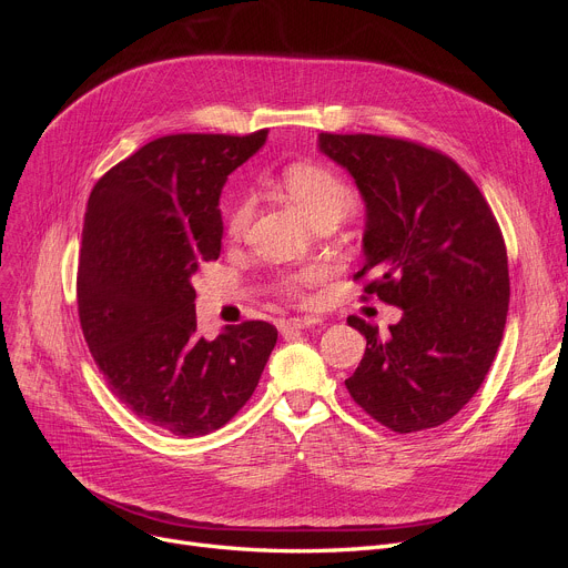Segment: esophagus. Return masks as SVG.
Here are the masks:
<instances>
[{"label":"esophagus","instance_id":"1","mask_svg":"<svg viewBox=\"0 0 568 568\" xmlns=\"http://www.w3.org/2000/svg\"><path fill=\"white\" fill-rule=\"evenodd\" d=\"M320 322H322L320 317H311V315L308 317H290L281 324V334L287 336V334H296L302 329H311V326H317Z\"/></svg>","mask_w":568,"mask_h":568}]
</instances>
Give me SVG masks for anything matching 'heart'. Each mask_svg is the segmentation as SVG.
Returning a JSON list of instances; mask_svg holds the SVG:
<instances>
[{
  "mask_svg": "<svg viewBox=\"0 0 568 568\" xmlns=\"http://www.w3.org/2000/svg\"><path fill=\"white\" fill-rule=\"evenodd\" d=\"M281 182L287 195L300 204L308 219L320 225L324 221L338 223L354 209V193L343 176L317 163H292L283 170ZM253 216V197L248 193L239 195L230 206L227 232L230 236H242ZM320 281V272L313 266L300 268L283 278V292L302 300L304 292Z\"/></svg>",
  "mask_w": 568,
  "mask_h": 568,
  "instance_id": "b5f03b06",
  "label": "heart"
}]
</instances>
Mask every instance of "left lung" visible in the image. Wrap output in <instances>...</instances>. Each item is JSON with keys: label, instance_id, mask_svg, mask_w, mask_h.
Instances as JSON below:
<instances>
[{"label": "left lung", "instance_id": "left-lung-1", "mask_svg": "<svg viewBox=\"0 0 568 568\" xmlns=\"http://www.w3.org/2000/svg\"><path fill=\"white\" fill-rule=\"evenodd\" d=\"M366 202L364 292L403 317L377 326L347 317L366 352L345 386L394 433L442 426L479 392L509 313V262L481 191L449 156L409 140L320 133Z\"/></svg>", "mask_w": 568, "mask_h": 568}]
</instances>
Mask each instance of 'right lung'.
I'll list each match as a JSON object with an SVG mask.
<instances>
[{"mask_svg":"<svg viewBox=\"0 0 568 568\" xmlns=\"http://www.w3.org/2000/svg\"><path fill=\"white\" fill-rule=\"evenodd\" d=\"M251 135L156 138L89 195L78 268L82 334L110 392L179 437L225 426L253 396L278 332L268 322L197 334L193 274L219 260L221 191L264 144Z\"/></svg>","mask_w":568,"mask_h":568,"instance_id":"obj_1","label":"right lung"}]
</instances>
